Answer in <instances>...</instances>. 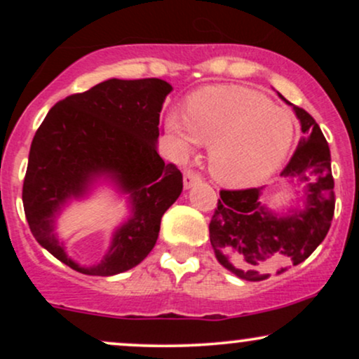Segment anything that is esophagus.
<instances>
[{
    "instance_id": "obj_1",
    "label": "esophagus",
    "mask_w": 359,
    "mask_h": 359,
    "mask_svg": "<svg viewBox=\"0 0 359 359\" xmlns=\"http://www.w3.org/2000/svg\"><path fill=\"white\" fill-rule=\"evenodd\" d=\"M199 182H201L199 174H196V172H192V170H185L184 172V189H191Z\"/></svg>"
}]
</instances>
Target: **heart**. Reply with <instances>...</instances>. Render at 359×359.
Returning a JSON list of instances; mask_svg holds the SVG:
<instances>
[{
    "mask_svg": "<svg viewBox=\"0 0 359 359\" xmlns=\"http://www.w3.org/2000/svg\"><path fill=\"white\" fill-rule=\"evenodd\" d=\"M167 130L184 150L209 147V170L228 187H250L282 165L294 142L290 113L253 89L205 88L187 100L185 116L170 111Z\"/></svg>",
    "mask_w": 359,
    "mask_h": 359,
    "instance_id": "heart-1",
    "label": "heart"
}]
</instances>
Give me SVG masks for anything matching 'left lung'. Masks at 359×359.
Wrapping results in <instances>:
<instances>
[{"label": "left lung", "mask_w": 359, "mask_h": 359, "mask_svg": "<svg viewBox=\"0 0 359 359\" xmlns=\"http://www.w3.org/2000/svg\"><path fill=\"white\" fill-rule=\"evenodd\" d=\"M278 96L290 104L282 94ZM290 106L300 121L302 138L280 175L294 185L304 184L302 205L275 212L262 203L263 187L221 191L209 222L217 262L250 282L283 273L311 257L324 241L334 216V179L327 142L306 109Z\"/></svg>", "instance_id": "1"}]
</instances>
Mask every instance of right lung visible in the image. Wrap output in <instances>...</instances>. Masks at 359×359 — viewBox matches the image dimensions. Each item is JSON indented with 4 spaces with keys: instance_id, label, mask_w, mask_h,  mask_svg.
Returning a JSON list of instances; mask_svg holds the SVG:
<instances>
[{
    "instance_id": "right-lung-1",
    "label": "right lung",
    "mask_w": 359,
    "mask_h": 359,
    "mask_svg": "<svg viewBox=\"0 0 359 359\" xmlns=\"http://www.w3.org/2000/svg\"><path fill=\"white\" fill-rule=\"evenodd\" d=\"M172 86L162 79H108L48 111L36 130L23 182V208L35 240L84 275L123 273L154 250L163 212L182 192V174L158 155L160 111ZM101 180L127 196L130 214L114 232L101 262L68 257L56 219Z\"/></svg>"
}]
</instances>
